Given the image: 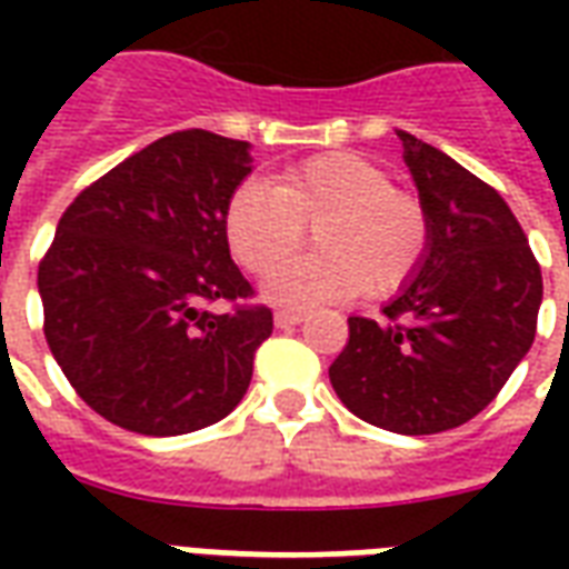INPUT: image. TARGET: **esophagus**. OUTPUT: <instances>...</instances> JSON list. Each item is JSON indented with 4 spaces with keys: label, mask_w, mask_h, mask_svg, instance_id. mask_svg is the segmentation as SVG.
<instances>
[{
    "label": "esophagus",
    "mask_w": 569,
    "mask_h": 569,
    "mask_svg": "<svg viewBox=\"0 0 569 569\" xmlns=\"http://www.w3.org/2000/svg\"><path fill=\"white\" fill-rule=\"evenodd\" d=\"M301 320H305V313H301V310H277V313H273V322H277L280 329L298 326Z\"/></svg>",
    "instance_id": "esophagus-1"
}]
</instances>
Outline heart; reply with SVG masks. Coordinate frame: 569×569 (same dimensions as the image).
I'll list each match as a JSON object with an SVG mask.
<instances>
[{"instance_id": "1", "label": "heart", "mask_w": 569, "mask_h": 569, "mask_svg": "<svg viewBox=\"0 0 569 569\" xmlns=\"http://www.w3.org/2000/svg\"><path fill=\"white\" fill-rule=\"evenodd\" d=\"M315 228L313 257L284 266ZM224 234L249 273H273L264 296L280 305H320L393 296L415 277L429 240L427 210L393 186L378 163L326 151L289 167L271 188L240 186L224 207Z\"/></svg>"}]
</instances>
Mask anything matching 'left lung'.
I'll return each instance as SVG.
<instances>
[{
	"mask_svg": "<svg viewBox=\"0 0 569 569\" xmlns=\"http://www.w3.org/2000/svg\"><path fill=\"white\" fill-rule=\"evenodd\" d=\"M427 210L423 261L383 320L350 317L329 369L357 418L432 436L488 408L537 335L542 273L509 203L478 176L399 130Z\"/></svg>",
	"mask_w": 569,
	"mask_h": 569,
	"instance_id": "left-lung-1",
	"label": "left lung"
}]
</instances>
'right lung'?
<instances>
[{
	"label": "right lung",
	"mask_w": 569,
	"mask_h": 569,
	"mask_svg": "<svg viewBox=\"0 0 569 569\" xmlns=\"http://www.w3.org/2000/svg\"><path fill=\"white\" fill-rule=\"evenodd\" d=\"M252 170L249 142L176 130L72 200L39 264L44 338L72 390L140 436H182L231 415L271 335L231 261L224 207ZM231 300L228 315L202 308Z\"/></svg>",
	"instance_id": "1"
}]
</instances>
